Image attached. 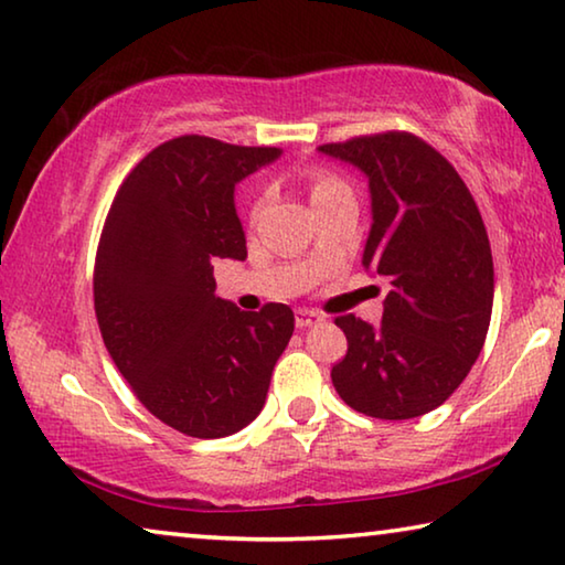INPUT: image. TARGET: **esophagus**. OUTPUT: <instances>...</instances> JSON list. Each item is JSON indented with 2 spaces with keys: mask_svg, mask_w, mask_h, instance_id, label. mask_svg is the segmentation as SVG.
Segmentation results:
<instances>
[{
  "mask_svg": "<svg viewBox=\"0 0 565 565\" xmlns=\"http://www.w3.org/2000/svg\"><path fill=\"white\" fill-rule=\"evenodd\" d=\"M297 327L299 329H307V327H311V324H319V321H324V317L319 315V311H315V309H297Z\"/></svg>",
  "mask_w": 565,
  "mask_h": 565,
  "instance_id": "esophagus-1",
  "label": "esophagus"
}]
</instances>
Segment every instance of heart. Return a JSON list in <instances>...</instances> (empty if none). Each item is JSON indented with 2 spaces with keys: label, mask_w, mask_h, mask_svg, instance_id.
Here are the masks:
<instances>
[{
  "label": "heart",
  "mask_w": 565,
  "mask_h": 565,
  "mask_svg": "<svg viewBox=\"0 0 565 565\" xmlns=\"http://www.w3.org/2000/svg\"><path fill=\"white\" fill-rule=\"evenodd\" d=\"M309 188H311V201H317V199H321V195H327L331 191H339V188H344V183L339 181L337 175L327 173V170H317V173L309 178Z\"/></svg>",
  "instance_id": "1"
}]
</instances>
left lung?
<instances>
[{
    "mask_svg": "<svg viewBox=\"0 0 565 565\" xmlns=\"http://www.w3.org/2000/svg\"><path fill=\"white\" fill-rule=\"evenodd\" d=\"M321 153L364 170L372 231L362 266L387 276L382 324L342 315L347 354L331 382L349 407L409 419L440 407L486 344L492 254L468 185L447 158L405 130L324 142Z\"/></svg>",
    "mask_w": 565,
    "mask_h": 565,
    "instance_id": "1",
    "label": "left lung"
}]
</instances>
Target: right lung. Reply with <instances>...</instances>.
<instances>
[{"label":"right lung","instance_id":"obj_1","mask_svg":"<svg viewBox=\"0 0 565 565\" xmlns=\"http://www.w3.org/2000/svg\"><path fill=\"white\" fill-rule=\"evenodd\" d=\"M279 148L205 136L160 142L125 175L97 244L95 317L115 366L160 423L199 440L264 407L294 311L218 299L213 258H246L234 188Z\"/></svg>","mask_w":565,"mask_h":565}]
</instances>
